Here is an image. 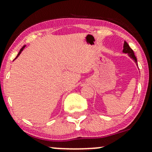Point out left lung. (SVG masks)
<instances>
[{"mask_svg": "<svg viewBox=\"0 0 152 152\" xmlns=\"http://www.w3.org/2000/svg\"><path fill=\"white\" fill-rule=\"evenodd\" d=\"M123 52L125 53H127V54L129 55V56H130V57L132 58V59H133V60L135 62V63L137 65V58H136V56H134V51H133L132 49L131 48L129 47V45H128V43H127L126 41H124V49H123Z\"/></svg>", "mask_w": 152, "mask_h": 152, "instance_id": "1", "label": "left lung"}]
</instances>
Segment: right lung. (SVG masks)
<instances>
[{
  "mask_svg": "<svg viewBox=\"0 0 152 152\" xmlns=\"http://www.w3.org/2000/svg\"><path fill=\"white\" fill-rule=\"evenodd\" d=\"M25 47H26V45H23V47H22V48H21V49H20V50L19 53H18V56H16V58H18V56H19V55H20V53H21V52H22V51H23V49H24V48H25ZM16 58H15V59H16Z\"/></svg>",
  "mask_w": 152,
  "mask_h": 152,
  "instance_id": "right-lung-1",
  "label": "right lung"
}]
</instances>
